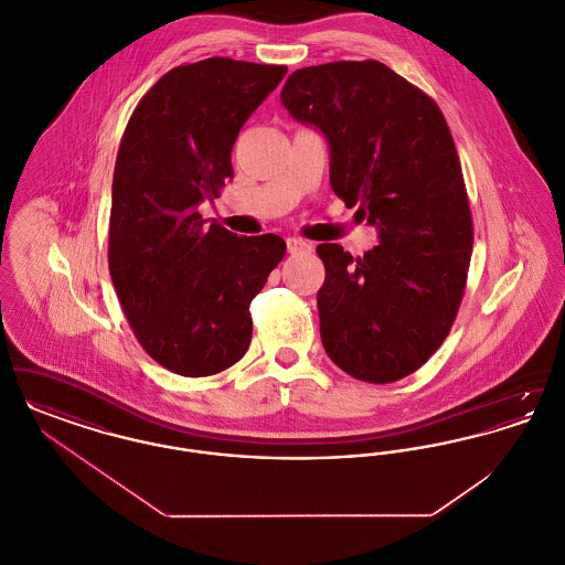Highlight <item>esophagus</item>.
<instances>
[{"label": "esophagus", "mask_w": 565, "mask_h": 565, "mask_svg": "<svg viewBox=\"0 0 565 565\" xmlns=\"http://www.w3.org/2000/svg\"><path fill=\"white\" fill-rule=\"evenodd\" d=\"M288 252L290 254H300V252H311V243L302 242V239H296V237H290L288 239Z\"/></svg>", "instance_id": "esophagus-1"}]
</instances>
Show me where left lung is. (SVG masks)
<instances>
[{
	"mask_svg": "<svg viewBox=\"0 0 565 565\" xmlns=\"http://www.w3.org/2000/svg\"><path fill=\"white\" fill-rule=\"evenodd\" d=\"M281 104L330 146V186L379 231L362 258L318 245L328 358L366 383L415 373L443 345L466 290L472 215L440 108L379 61L302 67Z\"/></svg>",
	"mask_w": 565,
	"mask_h": 565,
	"instance_id": "left-lung-1",
	"label": "left lung"
}]
</instances>
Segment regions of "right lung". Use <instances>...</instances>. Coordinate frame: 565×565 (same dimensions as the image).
<instances>
[{
    "instance_id": "right-lung-1",
    "label": "right lung",
    "mask_w": 565,
    "mask_h": 565,
    "mask_svg": "<svg viewBox=\"0 0 565 565\" xmlns=\"http://www.w3.org/2000/svg\"><path fill=\"white\" fill-rule=\"evenodd\" d=\"M286 72L226 56L173 67L120 139L109 275L137 341L175 375H215L242 360L249 302L286 254L277 235L237 237L196 210L233 178L235 139Z\"/></svg>"
}]
</instances>
